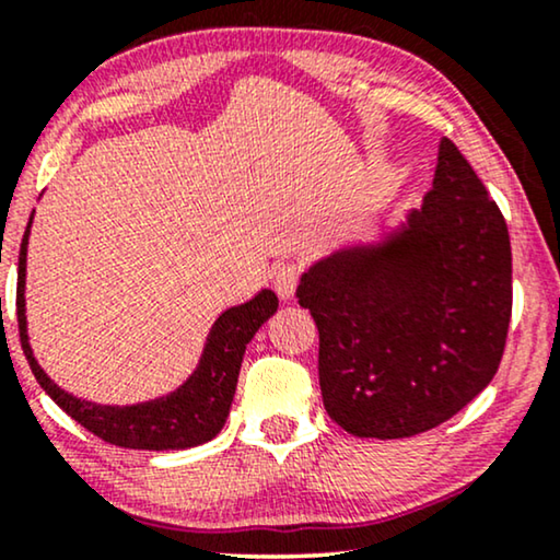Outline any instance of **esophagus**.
<instances>
[{"instance_id": "34e87169", "label": "esophagus", "mask_w": 560, "mask_h": 560, "mask_svg": "<svg viewBox=\"0 0 560 560\" xmlns=\"http://www.w3.org/2000/svg\"><path fill=\"white\" fill-rule=\"evenodd\" d=\"M298 275H301V270H298L295 265H280L278 270H275V290H278V295L282 298V301H290V298L295 295V288H298Z\"/></svg>"}]
</instances>
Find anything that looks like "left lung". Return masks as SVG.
Instances as JSON below:
<instances>
[{
    "instance_id": "left-lung-1",
    "label": "left lung",
    "mask_w": 560,
    "mask_h": 560,
    "mask_svg": "<svg viewBox=\"0 0 560 560\" xmlns=\"http://www.w3.org/2000/svg\"><path fill=\"white\" fill-rule=\"evenodd\" d=\"M318 326L326 412L359 439H410L446 423L500 366L512 249L500 209L451 140L420 209L301 275Z\"/></svg>"
}]
</instances>
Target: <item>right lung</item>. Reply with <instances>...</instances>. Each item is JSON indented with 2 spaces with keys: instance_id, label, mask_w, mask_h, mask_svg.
Instances as JSON below:
<instances>
[{
  "instance_id": "right-lung-1",
  "label": "right lung",
  "mask_w": 560,
  "mask_h": 560,
  "mask_svg": "<svg viewBox=\"0 0 560 560\" xmlns=\"http://www.w3.org/2000/svg\"><path fill=\"white\" fill-rule=\"evenodd\" d=\"M33 217L27 221L20 247L18 324L22 351H25L30 370H33L35 380L40 382V387L75 423H81L86 431L98 435L106 443H114V446L142 451H180L211 441L226 423L247 343L259 331V326L278 311V295L270 288H262L249 301L229 305L226 311H221L219 318L213 320L209 336H206L196 370L171 393L132 405H104L83 400V397H75L73 393L60 387L58 382H52L48 372L35 359L33 347H30L25 285Z\"/></svg>"
}]
</instances>
